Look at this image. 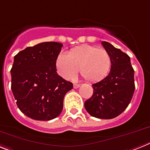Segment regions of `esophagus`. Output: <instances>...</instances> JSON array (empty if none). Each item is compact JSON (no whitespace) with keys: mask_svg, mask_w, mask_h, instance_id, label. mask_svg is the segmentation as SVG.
<instances>
[{"mask_svg":"<svg viewBox=\"0 0 150 150\" xmlns=\"http://www.w3.org/2000/svg\"><path fill=\"white\" fill-rule=\"evenodd\" d=\"M79 86H80V84H78V83L73 84V87H74V88H78Z\"/></svg>","mask_w":150,"mask_h":150,"instance_id":"34e87169","label":"esophagus"}]
</instances>
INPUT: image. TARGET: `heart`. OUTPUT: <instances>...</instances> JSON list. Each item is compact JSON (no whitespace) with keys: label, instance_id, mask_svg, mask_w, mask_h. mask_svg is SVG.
<instances>
[{"label":"heart","instance_id":"1","mask_svg":"<svg viewBox=\"0 0 150 150\" xmlns=\"http://www.w3.org/2000/svg\"><path fill=\"white\" fill-rule=\"evenodd\" d=\"M110 54L106 50L96 46L84 45L74 47L66 54L61 52L57 56L55 65L59 75L64 79H72L80 71L86 81H101L111 68Z\"/></svg>","mask_w":150,"mask_h":150}]
</instances>
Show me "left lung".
<instances>
[{"mask_svg": "<svg viewBox=\"0 0 150 150\" xmlns=\"http://www.w3.org/2000/svg\"><path fill=\"white\" fill-rule=\"evenodd\" d=\"M102 45L110 54V72L92 85L93 95L85 102V108L93 117L110 119L120 115L132 99L135 91L134 70L127 54L106 41Z\"/></svg>", "mask_w": 150, "mask_h": 150, "instance_id": "1", "label": "left lung"}]
</instances>
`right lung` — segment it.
<instances>
[{
    "mask_svg": "<svg viewBox=\"0 0 150 150\" xmlns=\"http://www.w3.org/2000/svg\"><path fill=\"white\" fill-rule=\"evenodd\" d=\"M62 44L43 42L21 51L14 58L11 90L17 105L35 120L47 121L60 115L71 82L56 72L55 61Z\"/></svg>",
    "mask_w": 150,
    "mask_h": 150,
    "instance_id": "add662e5",
    "label": "right lung"
}]
</instances>
